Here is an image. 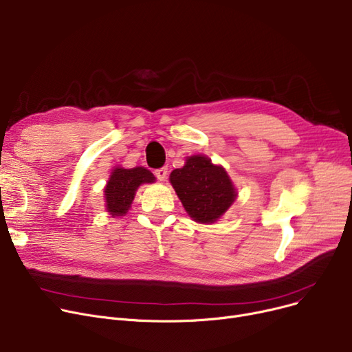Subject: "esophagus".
<instances>
[{"label": "esophagus", "instance_id": "34e87169", "mask_svg": "<svg viewBox=\"0 0 352 352\" xmlns=\"http://www.w3.org/2000/svg\"><path fill=\"white\" fill-rule=\"evenodd\" d=\"M166 174H168V168L166 166H162V168H158L155 171V177L160 179V181H164L166 178Z\"/></svg>", "mask_w": 352, "mask_h": 352}]
</instances>
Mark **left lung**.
<instances>
[{"label":"left lung","mask_w":352,"mask_h":352,"mask_svg":"<svg viewBox=\"0 0 352 352\" xmlns=\"http://www.w3.org/2000/svg\"><path fill=\"white\" fill-rule=\"evenodd\" d=\"M170 181L188 215L201 224H212L236 198L227 171L206 155H192L182 168L171 173Z\"/></svg>","instance_id":"8db88e82"}]
</instances>
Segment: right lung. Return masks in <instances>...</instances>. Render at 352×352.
<instances>
[{
    "label": "right lung",
    "mask_w": 352,
    "mask_h": 352,
    "mask_svg": "<svg viewBox=\"0 0 352 352\" xmlns=\"http://www.w3.org/2000/svg\"><path fill=\"white\" fill-rule=\"evenodd\" d=\"M151 182H155V177L144 166H135L129 170L117 166L111 173L104 188L107 211L113 217L125 215L133 204L138 187L141 184Z\"/></svg>",
    "instance_id": "right-lung-1"
}]
</instances>
